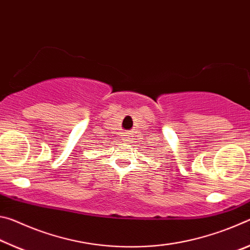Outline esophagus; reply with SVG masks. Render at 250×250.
Listing matches in <instances>:
<instances>
[{"label": "esophagus", "instance_id": "34e87169", "mask_svg": "<svg viewBox=\"0 0 250 250\" xmlns=\"http://www.w3.org/2000/svg\"><path fill=\"white\" fill-rule=\"evenodd\" d=\"M129 133H125V135H124V139H125V141H129Z\"/></svg>", "mask_w": 250, "mask_h": 250}]
</instances>
